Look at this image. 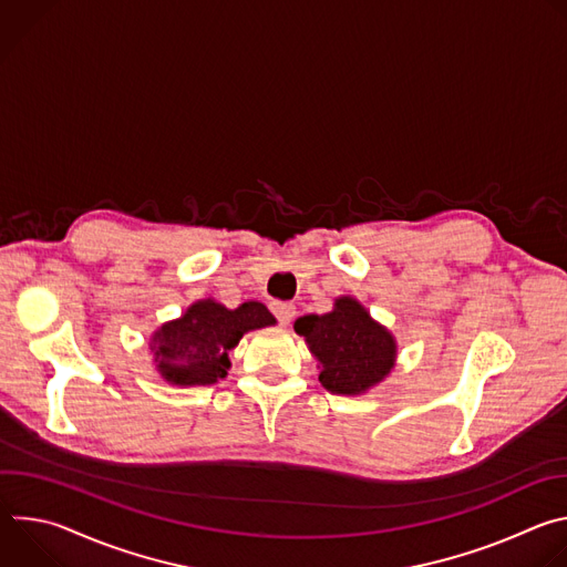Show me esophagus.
<instances>
[{
  "label": "esophagus",
  "mask_w": 567,
  "mask_h": 567,
  "mask_svg": "<svg viewBox=\"0 0 567 567\" xmlns=\"http://www.w3.org/2000/svg\"><path fill=\"white\" fill-rule=\"evenodd\" d=\"M271 311L276 313V318L282 322V326H289V322H291L293 316H296V305H293V302L276 300V302H271Z\"/></svg>",
  "instance_id": "34e87169"
}]
</instances>
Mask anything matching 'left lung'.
<instances>
[{
	"instance_id": "1",
	"label": "left lung",
	"mask_w": 567,
	"mask_h": 567,
	"mask_svg": "<svg viewBox=\"0 0 567 567\" xmlns=\"http://www.w3.org/2000/svg\"><path fill=\"white\" fill-rule=\"evenodd\" d=\"M293 330L318 361V381L332 394H365L396 363V339L354 296H339L328 313L300 316Z\"/></svg>"
}]
</instances>
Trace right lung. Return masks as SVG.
<instances>
[{"mask_svg": "<svg viewBox=\"0 0 567 567\" xmlns=\"http://www.w3.org/2000/svg\"><path fill=\"white\" fill-rule=\"evenodd\" d=\"M276 326L274 313L258 300L235 309L204 298L150 337L154 370L171 385H213L230 370L228 352L247 332Z\"/></svg>", "mask_w": 567, "mask_h": 567, "instance_id": "add662e5", "label": "right lung"}]
</instances>
